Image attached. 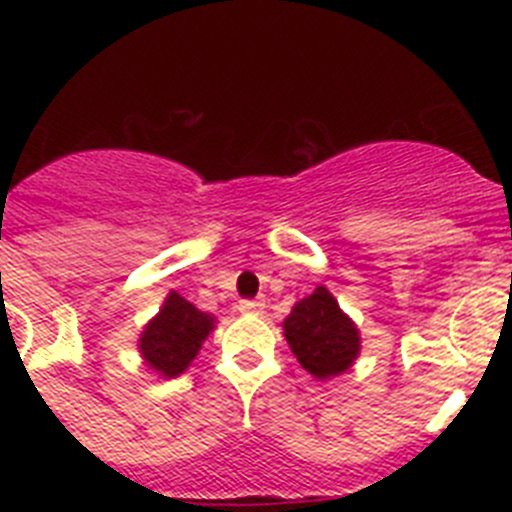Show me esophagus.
<instances>
[{
  "mask_svg": "<svg viewBox=\"0 0 512 512\" xmlns=\"http://www.w3.org/2000/svg\"><path fill=\"white\" fill-rule=\"evenodd\" d=\"M238 310L246 312V315H251V312H261V310H264V302H261V300H241V302H238Z\"/></svg>",
  "mask_w": 512,
  "mask_h": 512,
  "instance_id": "esophagus-1",
  "label": "esophagus"
}]
</instances>
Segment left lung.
I'll return each mask as SVG.
<instances>
[{"mask_svg":"<svg viewBox=\"0 0 512 512\" xmlns=\"http://www.w3.org/2000/svg\"><path fill=\"white\" fill-rule=\"evenodd\" d=\"M292 354L315 379L348 372L361 354L359 325L341 310L328 287H315L282 323Z\"/></svg>","mask_w":512,"mask_h":512,"instance_id":"left-lung-1","label":"left lung"}]
</instances>
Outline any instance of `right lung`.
<instances>
[{
  "label": "right lung",
  "instance_id": "add662e5",
  "mask_svg": "<svg viewBox=\"0 0 512 512\" xmlns=\"http://www.w3.org/2000/svg\"><path fill=\"white\" fill-rule=\"evenodd\" d=\"M215 323V315L197 310L179 292H169L161 310L140 330L138 351L143 364L158 377H179L197 359L205 338L215 330Z\"/></svg>",
  "mask_w": 512,
  "mask_h": 512
}]
</instances>
